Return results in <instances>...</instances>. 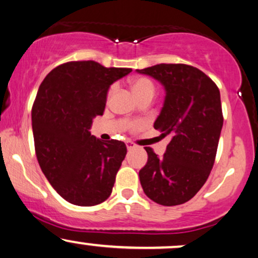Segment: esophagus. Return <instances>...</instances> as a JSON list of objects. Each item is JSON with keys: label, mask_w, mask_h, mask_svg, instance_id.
<instances>
[{"label": "esophagus", "mask_w": 258, "mask_h": 258, "mask_svg": "<svg viewBox=\"0 0 258 258\" xmlns=\"http://www.w3.org/2000/svg\"><path fill=\"white\" fill-rule=\"evenodd\" d=\"M135 147H136V145L134 144V142H132V141H128V142H126V148H128L129 151H130V149L135 148Z\"/></svg>", "instance_id": "obj_1"}]
</instances>
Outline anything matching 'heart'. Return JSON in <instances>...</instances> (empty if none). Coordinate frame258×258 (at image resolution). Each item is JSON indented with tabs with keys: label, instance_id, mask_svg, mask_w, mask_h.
Here are the masks:
<instances>
[{
	"label": "heart",
	"instance_id": "b5f03b06",
	"mask_svg": "<svg viewBox=\"0 0 258 258\" xmlns=\"http://www.w3.org/2000/svg\"><path fill=\"white\" fill-rule=\"evenodd\" d=\"M132 88H133V92H134L136 97H139V95H141L144 93H154V91H155L153 82H152L147 78H138V79H135V80H133ZM112 91H113V87H111V90L109 91V94L112 93ZM138 125H139V123L132 124L133 128H136Z\"/></svg>",
	"mask_w": 258,
	"mask_h": 258
}]
</instances>
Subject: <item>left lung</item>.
<instances>
[{
	"label": "left lung",
	"instance_id": "left-lung-1",
	"mask_svg": "<svg viewBox=\"0 0 258 258\" xmlns=\"http://www.w3.org/2000/svg\"><path fill=\"white\" fill-rule=\"evenodd\" d=\"M136 72L164 86L166 95L154 128L171 138L163 157L145 147L148 160L140 182L152 201L182 205L199 192L214 165L224 123L220 91L192 66L161 63Z\"/></svg>",
	"mask_w": 258,
	"mask_h": 258
}]
</instances>
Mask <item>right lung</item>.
Returning a JSON list of instances; mask_svg holds the SVG:
<instances>
[{
    "label": "right lung",
    "instance_id": "add662e5",
    "mask_svg": "<svg viewBox=\"0 0 258 258\" xmlns=\"http://www.w3.org/2000/svg\"><path fill=\"white\" fill-rule=\"evenodd\" d=\"M130 72L94 61L67 62L39 86L32 107L38 163L57 194L73 205H99L112 192L126 146L101 141L90 129L104 113L110 86Z\"/></svg>",
    "mask_w": 258,
    "mask_h": 258
}]
</instances>
